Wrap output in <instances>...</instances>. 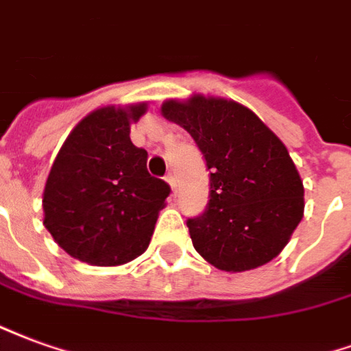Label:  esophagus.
Segmentation results:
<instances>
[{"label": "esophagus", "mask_w": 351, "mask_h": 351, "mask_svg": "<svg viewBox=\"0 0 351 351\" xmlns=\"http://www.w3.org/2000/svg\"><path fill=\"white\" fill-rule=\"evenodd\" d=\"M166 181H168V185L172 186V193L176 194V189H178V183H176V176H173V173H168V176H166Z\"/></svg>", "instance_id": "obj_1"}]
</instances>
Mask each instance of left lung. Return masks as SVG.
<instances>
[{
    "label": "left lung",
    "instance_id": "left-lung-1",
    "mask_svg": "<svg viewBox=\"0 0 351 351\" xmlns=\"http://www.w3.org/2000/svg\"><path fill=\"white\" fill-rule=\"evenodd\" d=\"M162 116L193 136L209 170V202L186 221L194 249L222 271L271 262L303 219V181L286 145L235 101L194 95Z\"/></svg>",
    "mask_w": 351,
    "mask_h": 351
}]
</instances>
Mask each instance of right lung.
Returning a JSON list of instances; mask_svg holds the SVG:
<instances>
[{
    "label": "right lung",
    "mask_w": 351,
    "mask_h": 351,
    "mask_svg": "<svg viewBox=\"0 0 351 351\" xmlns=\"http://www.w3.org/2000/svg\"><path fill=\"white\" fill-rule=\"evenodd\" d=\"M145 110V102L95 110L53 160L43 194L45 226L80 262L121 265L149 245L170 185L147 172V151L130 142V123Z\"/></svg>",
    "instance_id": "right-lung-1"
}]
</instances>
